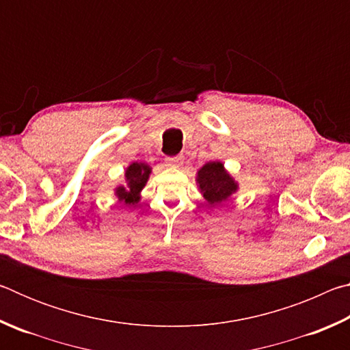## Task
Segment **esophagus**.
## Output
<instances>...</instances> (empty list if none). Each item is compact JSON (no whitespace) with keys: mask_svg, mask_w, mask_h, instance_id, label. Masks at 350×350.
<instances>
[{"mask_svg":"<svg viewBox=\"0 0 350 350\" xmlns=\"http://www.w3.org/2000/svg\"><path fill=\"white\" fill-rule=\"evenodd\" d=\"M167 163L170 167H180L183 163V156H173V157H167Z\"/></svg>","mask_w":350,"mask_h":350,"instance_id":"34e87169","label":"esophagus"}]
</instances>
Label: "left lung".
I'll return each instance as SVG.
<instances>
[{"mask_svg":"<svg viewBox=\"0 0 350 350\" xmlns=\"http://www.w3.org/2000/svg\"><path fill=\"white\" fill-rule=\"evenodd\" d=\"M198 182L204 198L208 204L216 205L227 200L230 194L236 191V183L224 170L221 162H210L204 165L198 173Z\"/></svg>","mask_w":350,"mask_h":350,"instance_id":"obj_1","label":"left lung"}]
</instances>
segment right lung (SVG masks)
Listing matches in <instances>:
<instances>
[{
  "mask_svg": "<svg viewBox=\"0 0 350 350\" xmlns=\"http://www.w3.org/2000/svg\"><path fill=\"white\" fill-rule=\"evenodd\" d=\"M151 168L145 163H133L129 165V168L126 170V180H128V188L125 187H118L117 188V196L120 200H123L125 204L134 205L135 202H139V193L140 189L145 187V183L148 180V176H150Z\"/></svg>",
  "mask_w": 350,
  "mask_h": 350,
  "instance_id": "right-lung-1",
  "label": "right lung"
}]
</instances>
